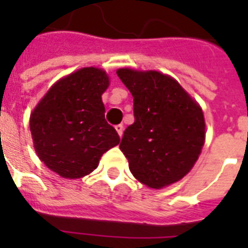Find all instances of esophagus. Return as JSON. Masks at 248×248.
<instances>
[{
  "mask_svg": "<svg viewBox=\"0 0 248 248\" xmlns=\"http://www.w3.org/2000/svg\"><path fill=\"white\" fill-rule=\"evenodd\" d=\"M114 128H116V131L118 132V135H120V138H121V136H122V134H124V126H122V124H117Z\"/></svg>",
  "mask_w": 248,
  "mask_h": 248,
  "instance_id": "34e87169",
  "label": "esophagus"
}]
</instances>
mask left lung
Listing matches in <instances>:
<instances>
[{"label": "left lung", "instance_id": "8db88e82", "mask_svg": "<svg viewBox=\"0 0 248 248\" xmlns=\"http://www.w3.org/2000/svg\"><path fill=\"white\" fill-rule=\"evenodd\" d=\"M117 76L134 97V124L120 149L134 176L149 188H163L186 175L204 143L202 109L175 79L155 71L124 68Z\"/></svg>", "mask_w": 248, "mask_h": 248}]
</instances>
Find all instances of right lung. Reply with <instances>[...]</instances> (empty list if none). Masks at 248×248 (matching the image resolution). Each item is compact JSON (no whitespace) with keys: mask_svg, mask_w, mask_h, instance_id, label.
<instances>
[{"mask_svg":"<svg viewBox=\"0 0 248 248\" xmlns=\"http://www.w3.org/2000/svg\"><path fill=\"white\" fill-rule=\"evenodd\" d=\"M108 76L97 68H82L52 86L31 114L37 155L48 169L67 179L93 172L120 136L105 121L101 95Z\"/></svg>","mask_w":248,"mask_h":248,"instance_id":"add662e5","label":"right lung"}]
</instances>
